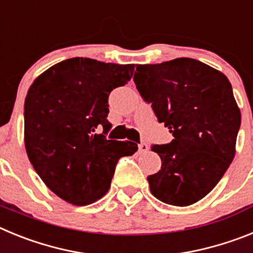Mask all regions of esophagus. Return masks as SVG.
<instances>
[{
	"label": "esophagus",
	"mask_w": 253,
	"mask_h": 253,
	"mask_svg": "<svg viewBox=\"0 0 253 253\" xmlns=\"http://www.w3.org/2000/svg\"><path fill=\"white\" fill-rule=\"evenodd\" d=\"M138 147H139V151L140 152H147V151H148V144H147V143H144V142L140 143V144Z\"/></svg>",
	"instance_id": "34e87169"
}]
</instances>
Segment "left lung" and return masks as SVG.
<instances>
[{
    "label": "left lung",
    "mask_w": 253,
    "mask_h": 253,
    "mask_svg": "<svg viewBox=\"0 0 253 253\" xmlns=\"http://www.w3.org/2000/svg\"><path fill=\"white\" fill-rule=\"evenodd\" d=\"M134 84L173 139L153 144L161 169L147 177L153 196L187 207L211 191L236 154L241 111L228 78L191 58L139 64Z\"/></svg>",
    "instance_id": "obj_1"
}]
</instances>
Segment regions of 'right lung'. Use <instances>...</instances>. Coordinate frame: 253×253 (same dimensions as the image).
<instances>
[{"instance_id": "right-lung-1", "label": "right lung", "mask_w": 253, "mask_h": 253, "mask_svg": "<svg viewBox=\"0 0 253 253\" xmlns=\"http://www.w3.org/2000/svg\"><path fill=\"white\" fill-rule=\"evenodd\" d=\"M134 64L71 58L33 82L24 106L25 148L49 189L73 205H88L110 187L116 163L137 152L107 139L109 95L133 76Z\"/></svg>"}]
</instances>
